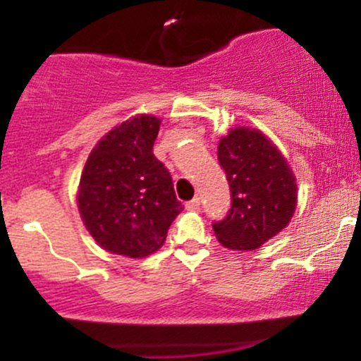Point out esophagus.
<instances>
[{
  "label": "esophagus",
  "instance_id": "esophagus-1",
  "mask_svg": "<svg viewBox=\"0 0 361 361\" xmlns=\"http://www.w3.org/2000/svg\"><path fill=\"white\" fill-rule=\"evenodd\" d=\"M186 209H188V210H198V209H200V197H195L190 202H186Z\"/></svg>",
  "mask_w": 361,
  "mask_h": 361
}]
</instances>
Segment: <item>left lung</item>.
I'll list each match as a JSON object with an SVG mask.
<instances>
[{
	"instance_id": "left-lung-1",
	"label": "left lung",
	"mask_w": 361,
	"mask_h": 361,
	"mask_svg": "<svg viewBox=\"0 0 361 361\" xmlns=\"http://www.w3.org/2000/svg\"><path fill=\"white\" fill-rule=\"evenodd\" d=\"M217 159L229 183L231 209L212 222L215 235L229 250H256L295 212V178L276 147L251 128H233L221 139Z\"/></svg>"
}]
</instances>
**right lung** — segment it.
Wrapping results in <instances>:
<instances>
[{"instance_id":"right-lung-1","label":"right lung","mask_w":361,"mask_h":361,"mask_svg":"<svg viewBox=\"0 0 361 361\" xmlns=\"http://www.w3.org/2000/svg\"><path fill=\"white\" fill-rule=\"evenodd\" d=\"M161 120L134 117L103 137L82 169L78 207L106 251L142 258L163 246L185 209L168 168L152 152Z\"/></svg>"}]
</instances>
